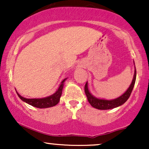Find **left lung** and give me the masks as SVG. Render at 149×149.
<instances>
[{
  "label": "left lung",
  "instance_id": "left-lung-1",
  "mask_svg": "<svg viewBox=\"0 0 149 149\" xmlns=\"http://www.w3.org/2000/svg\"><path fill=\"white\" fill-rule=\"evenodd\" d=\"M136 69H135L131 85H130L129 88L127 89V91L125 92L124 94H123L121 96L112 100H102V99H99L94 97L90 93V92L89 91L88 83H86V84L85 85V92L87 96V98H88L89 103L90 104V105L92 107L96 108L97 109H100V110H107V109H113V108L120 107L122 104H123L128 100L130 96L132 91L133 88H134L135 80H136Z\"/></svg>",
  "mask_w": 149,
  "mask_h": 149
}]
</instances>
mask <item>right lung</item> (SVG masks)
I'll return each instance as SVG.
<instances>
[{
  "label": "right lung",
  "mask_w": 149,
  "mask_h": 149,
  "mask_svg": "<svg viewBox=\"0 0 149 149\" xmlns=\"http://www.w3.org/2000/svg\"><path fill=\"white\" fill-rule=\"evenodd\" d=\"M66 80V78H65L61 81V84L59 85V88H58L56 92H54V94L50 96L44 97V98H40V99H26L24 97H22L19 94H17L21 100L23 102H26V103L29 104V105L33 106L34 107L39 108V109H45V108H49L54 107V106L57 105L59 103V100H60V97L62 93V89L64 85V81Z\"/></svg>",
  "instance_id": "1"
}]
</instances>
